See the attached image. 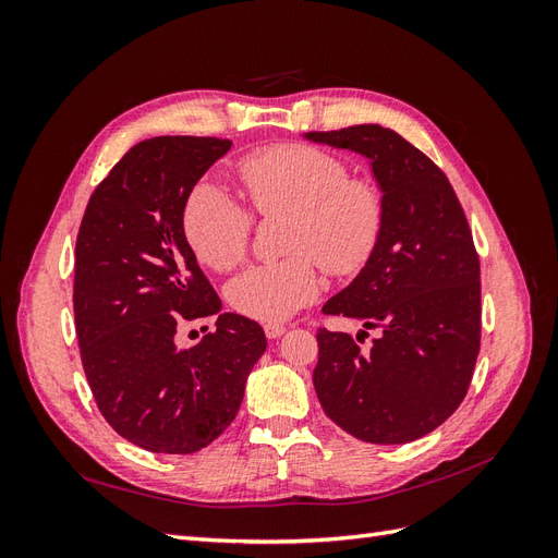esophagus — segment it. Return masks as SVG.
<instances>
[{
    "label": "esophagus",
    "instance_id": "obj_1",
    "mask_svg": "<svg viewBox=\"0 0 558 558\" xmlns=\"http://www.w3.org/2000/svg\"><path fill=\"white\" fill-rule=\"evenodd\" d=\"M286 332V326L281 324H265V335L269 337V340H277V337H281Z\"/></svg>",
    "mask_w": 558,
    "mask_h": 558
}]
</instances>
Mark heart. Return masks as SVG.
Instances as JSON below:
<instances>
[{
  "mask_svg": "<svg viewBox=\"0 0 558 558\" xmlns=\"http://www.w3.org/2000/svg\"><path fill=\"white\" fill-rule=\"evenodd\" d=\"M251 207L260 216L289 214V258L253 265L228 283L234 312L258 320H281L318 295V265L347 277L373 256L386 218L381 185L312 144H275L251 150L238 162ZM253 211L221 185L199 181L185 197L181 230L199 263L228 272L251 244Z\"/></svg>",
  "mask_w": 558,
  "mask_h": 558,
  "instance_id": "1",
  "label": "heart"
}]
</instances>
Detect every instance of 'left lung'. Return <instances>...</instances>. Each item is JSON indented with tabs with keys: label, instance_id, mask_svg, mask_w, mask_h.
<instances>
[{
	"label": "left lung",
	"instance_id": "1",
	"mask_svg": "<svg viewBox=\"0 0 558 558\" xmlns=\"http://www.w3.org/2000/svg\"><path fill=\"white\" fill-rule=\"evenodd\" d=\"M307 137L367 156L386 197L375 253L324 305L365 330L353 340L318 328L320 408L363 442L418 440L459 410L480 353V256L465 211L440 167L393 130L351 125ZM367 329L380 337L361 350Z\"/></svg>",
	"mask_w": 558,
	"mask_h": 558
}]
</instances>
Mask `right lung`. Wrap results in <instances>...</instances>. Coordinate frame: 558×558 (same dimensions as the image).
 <instances>
[{"label": "right lung", "instance_id": "right-lung-1", "mask_svg": "<svg viewBox=\"0 0 558 558\" xmlns=\"http://www.w3.org/2000/svg\"><path fill=\"white\" fill-rule=\"evenodd\" d=\"M230 146L181 134L134 144L90 195L78 228L74 324L83 373L107 424L156 453L214 442L267 347L256 320L230 312L195 348L173 344L183 319L221 310L183 238L181 214Z\"/></svg>", "mask_w": 558, "mask_h": 558}]
</instances>
